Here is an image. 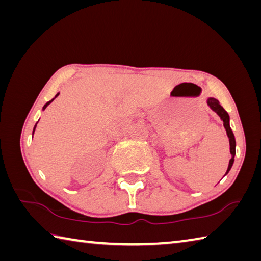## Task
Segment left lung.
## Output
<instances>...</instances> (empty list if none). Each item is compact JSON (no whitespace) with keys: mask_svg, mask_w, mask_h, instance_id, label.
Listing matches in <instances>:
<instances>
[{"mask_svg":"<svg viewBox=\"0 0 261 261\" xmlns=\"http://www.w3.org/2000/svg\"><path fill=\"white\" fill-rule=\"evenodd\" d=\"M207 104H208V107L212 109L214 112L218 113V115L220 116V118L222 119L223 125H224L225 130H226V135H228V137H229V140H230V152L232 154V158L230 159L229 167H228V170H226V173H225V174H228L229 171H230V169H231V167H232V165H233L234 154H236V139H234L233 132H232L231 127H230V124H229V120H230L229 114H228V112H226V111L222 107H221L220 102L218 101V99L211 97V98L207 99Z\"/></svg>","mask_w":261,"mask_h":261,"instance_id":"obj_1","label":"left lung"}]
</instances>
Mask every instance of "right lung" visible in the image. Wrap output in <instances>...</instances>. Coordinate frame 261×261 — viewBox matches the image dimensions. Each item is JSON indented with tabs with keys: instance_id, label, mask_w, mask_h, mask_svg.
<instances>
[{
	"instance_id": "obj_1",
	"label": "right lung",
	"mask_w": 261,
	"mask_h": 261,
	"mask_svg": "<svg viewBox=\"0 0 261 261\" xmlns=\"http://www.w3.org/2000/svg\"><path fill=\"white\" fill-rule=\"evenodd\" d=\"M57 96H58V94H57V95H56V96H55V97H57ZM53 101H54V98L51 99V101H49V102H47V103L45 104V107H43V110H45V109H46V108L48 107V105H49V104H50V103H51ZM36 126H37V124L35 125V127H33V132H35V129H36Z\"/></svg>"
}]
</instances>
